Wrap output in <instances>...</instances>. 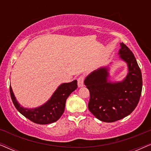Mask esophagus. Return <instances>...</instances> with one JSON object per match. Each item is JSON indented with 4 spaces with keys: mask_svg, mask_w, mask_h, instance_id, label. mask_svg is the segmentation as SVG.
<instances>
[{
    "mask_svg": "<svg viewBox=\"0 0 151 151\" xmlns=\"http://www.w3.org/2000/svg\"><path fill=\"white\" fill-rule=\"evenodd\" d=\"M78 87H82L84 86V77L80 76L78 79Z\"/></svg>",
    "mask_w": 151,
    "mask_h": 151,
    "instance_id": "34e87169",
    "label": "esophagus"
}]
</instances>
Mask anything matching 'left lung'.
<instances>
[{"instance_id": "left-lung-1", "label": "left lung", "mask_w": 151, "mask_h": 151, "mask_svg": "<svg viewBox=\"0 0 151 151\" xmlns=\"http://www.w3.org/2000/svg\"><path fill=\"white\" fill-rule=\"evenodd\" d=\"M118 55L127 65V74L122 80H111V63L91 72L84 81L90 92L88 108L97 119L104 122H113L131 114L142 93L141 70L133 52L121 42Z\"/></svg>"}]
</instances>
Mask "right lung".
Wrapping results in <instances>:
<instances>
[{
    "mask_svg": "<svg viewBox=\"0 0 151 151\" xmlns=\"http://www.w3.org/2000/svg\"><path fill=\"white\" fill-rule=\"evenodd\" d=\"M77 88L76 80L71 82L62 83L46 102L35 108L22 106L18 102L11 85L9 86V91L14 106L22 115L34 123L49 124L58 120L62 116L65 111L66 100Z\"/></svg>",
    "mask_w": 151,
    "mask_h": 151,
    "instance_id": "right-lung-1",
    "label": "right lung"
}]
</instances>
